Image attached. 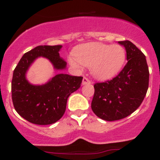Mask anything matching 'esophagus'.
I'll list each match as a JSON object with an SVG mask.
<instances>
[{"label":"esophagus","mask_w":160,"mask_h":160,"mask_svg":"<svg viewBox=\"0 0 160 160\" xmlns=\"http://www.w3.org/2000/svg\"><path fill=\"white\" fill-rule=\"evenodd\" d=\"M82 85H88V84H91V82L86 78H83L82 79Z\"/></svg>","instance_id":"obj_1"}]
</instances>
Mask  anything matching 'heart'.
I'll list each match as a JSON object with an SVG mask.
<instances>
[{
	"mask_svg": "<svg viewBox=\"0 0 160 160\" xmlns=\"http://www.w3.org/2000/svg\"><path fill=\"white\" fill-rule=\"evenodd\" d=\"M126 61V52L120 45L91 42L77 47L68 57L69 64L75 69L82 65L90 68L92 75L98 80H108L116 76Z\"/></svg>",
	"mask_w": 160,
	"mask_h": 160,
	"instance_id": "obj_1",
	"label": "heart"
}]
</instances>
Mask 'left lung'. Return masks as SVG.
<instances>
[{
	"instance_id": "left-lung-1",
	"label": "left lung",
	"mask_w": 160,
	"mask_h": 160,
	"mask_svg": "<svg viewBox=\"0 0 160 160\" xmlns=\"http://www.w3.org/2000/svg\"><path fill=\"white\" fill-rule=\"evenodd\" d=\"M118 43L125 48L127 64L112 80L95 84L91 104L95 114L107 121L132 114L141 105L148 88L149 72L145 55L130 41Z\"/></svg>"
}]
</instances>
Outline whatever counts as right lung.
<instances>
[{"label":"right lung","mask_w":160,"mask_h":160,"mask_svg":"<svg viewBox=\"0 0 160 160\" xmlns=\"http://www.w3.org/2000/svg\"><path fill=\"white\" fill-rule=\"evenodd\" d=\"M61 46H38L22 56L13 72L12 96L17 113L39 125L59 121L66 110L68 98L80 88L82 77L59 73L46 83L34 85L27 79V72L37 58L48 60L55 71H64L67 63L60 57Z\"/></svg>","instance_id":"add662e5"}]
</instances>
